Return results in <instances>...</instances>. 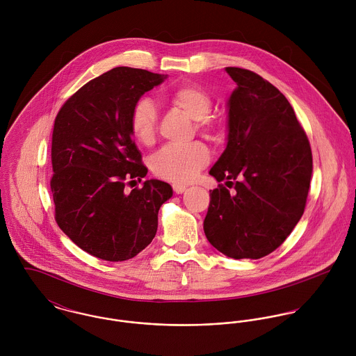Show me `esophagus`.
<instances>
[{"label":"esophagus","instance_id":"34e87169","mask_svg":"<svg viewBox=\"0 0 356 356\" xmlns=\"http://www.w3.org/2000/svg\"><path fill=\"white\" fill-rule=\"evenodd\" d=\"M186 185H182V184H174L172 185V189H174V192L177 193V195H182L185 191H186Z\"/></svg>","mask_w":356,"mask_h":356}]
</instances>
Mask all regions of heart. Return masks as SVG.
Wrapping results in <instances>:
<instances>
[{"instance_id":"1","label":"heart","mask_w":356,"mask_h":356,"mask_svg":"<svg viewBox=\"0 0 356 356\" xmlns=\"http://www.w3.org/2000/svg\"><path fill=\"white\" fill-rule=\"evenodd\" d=\"M168 99L191 119L204 134L213 137L216 124L208 118L212 102L202 88L196 85H181L172 89ZM129 126L133 137L143 145H152L157 131V116L153 102L143 99L136 102L130 112ZM209 152L207 147L196 141L186 145H168L151 159L153 174L171 182H189L208 164Z\"/></svg>"}]
</instances>
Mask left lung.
<instances>
[{
    "mask_svg": "<svg viewBox=\"0 0 356 356\" xmlns=\"http://www.w3.org/2000/svg\"><path fill=\"white\" fill-rule=\"evenodd\" d=\"M227 144L209 174L232 188L209 191L204 233L219 252L260 259L275 251L305 212L312 174L308 138L292 105L250 70L226 67Z\"/></svg>",
    "mask_w": 356,
    "mask_h": 356,
    "instance_id": "obj_1",
    "label": "left lung"
}]
</instances>
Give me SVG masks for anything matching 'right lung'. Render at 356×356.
Wrapping results in <instances>:
<instances>
[{"label": "right lung", "instance_id": "obj_1", "mask_svg": "<svg viewBox=\"0 0 356 356\" xmlns=\"http://www.w3.org/2000/svg\"><path fill=\"white\" fill-rule=\"evenodd\" d=\"M167 75L116 67L92 79L58 111L51 136V195L58 227L88 254L123 261L145 250L161 204L172 196L163 181L141 182V161L129 126L133 106Z\"/></svg>", "mask_w": 356, "mask_h": 356}]
</instances>
